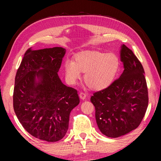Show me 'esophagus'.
I'll use <instances>...</instances> for the list:
<instances>
[{
  "label": "esophagus",
  "instance_id": "obj_1",
  "mask_svg": "<svg viewBox=\"0 0 161 161\" xmlns=\"http://www.w3.org/2000/svg\"><path fill=\"white\" fill-rule=\"evenodd\" d=\"M86 96H87V94L86 93H84V92H80V98L81 99L84 100L86 99Z\"/></svg>",
  "mask_w": 161,
  "mask_h": 161
}]
</instances>
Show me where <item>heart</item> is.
I'll return each mask as SVG.
<instances>
[{"instance_id": "1", "label": "heart", "mask_w": 161, "mask_h": 161, "mask_svg": "<svg viewBox=\"0 0 161 161\" xmlns=\"http://www.w3.org/2000/svg\"><path fill=\"white\" fill-rule=\"evenodd\" d=\"M119 59L113 53L83 51L74 56V62H64V72L68 82L76 83L84 72V80L89 88L101 90L112 82L119 69Z\"/></svg>"}]
</instances>
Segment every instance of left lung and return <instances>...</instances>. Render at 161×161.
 Returning a JSON list of instances; mask_svg holds the SVG:
<instances>
[{"instance_id":"1","label":"left lung","mask_w":161,"mask_h":161,"mask_svg":"<svg viewBox=\"0 0 161 161\" xmlns=\"http://www.w3.org/2000/svg\"><path fill=\"white\" fill-rule=\"evenodd\" d=\"M124 70L119 79L103 90L94 93L97 126L103 135L118 138L136 129L148 104V94L142 64L126 45L121 46Z\"/></svg>"}]
</instances>
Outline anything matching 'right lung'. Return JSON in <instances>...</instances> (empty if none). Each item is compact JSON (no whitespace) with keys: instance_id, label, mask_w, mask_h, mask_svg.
Listing matches in <instances>:
<instances>
[{"instance_id":"obj_1","label":"right lung","mask_w":161,"mask_h":161,"mask_svg":"<svg viewBox=\"0 0 161 161\" xmlns=\"http://www.w3.org/2000/svg\"><path fill=\"white\" fill-rule=\"evenodd\" d=\"M66 50L55 47L25 52L15 78L13 108L27 131L56 142L66 134L71 111L79 104L77 91L58 76Z\"/></svg>"}]
</instances>
